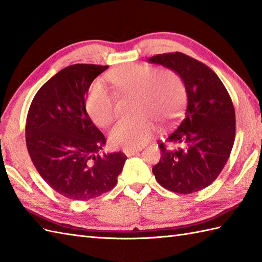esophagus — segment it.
I'll return each instance as SVG.
<instances>
[{"instance_id": "obj_1", "label": "esophagus", "mask_w": 262, "mask_h": 262, "mask_svg": "<svg viewBox=\"0 0 262 262\" xmlns=\"http://www.w3.org/2000/svg\"><path fill=\"white\" fill-rule=\"evenodd\" d=\"M138 152H140V148H126V149H124V153L127 155V157H132V155H135Z\"/></svg>"}]
</instances>
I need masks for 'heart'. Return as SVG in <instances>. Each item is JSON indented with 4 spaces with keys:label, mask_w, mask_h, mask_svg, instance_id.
<instances>
[{
    "label": "heart",
    "mask_w": 262,
    "mask_h": 262,
    "mask_svg": "<svg viewBox=\"0 0 262 262\" xmlns=\"http://www.w3.org/2000/svg\"><path fill=\"white\" fill-rule=\"evenodd\" d=\"M120 97L136 98L134 118L124 119L110 133L111 145L137 148L151 140L156 122L172 124L179 117L187 99L186 84L181 76L170 70L159 71L152 66L129 64L108 74ZM89 117L100 127H108L117 117V98L101 82L93 83L85 100Z\"/></svg>",
    "instance_id": "obj_1"
}]
</instances>
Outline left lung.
Masks as SVG:
<instances>
[{
	"mask_svg": "<svg viewBox=\"0 0 262 262\" xmlns=\"http://www.w3.org/2000/svg\"><path fill=\"white\" fill-rule=\"evenodd\" d=\"M181 76L187 107L176 129L160 142L155 179L172 192L188 194L213 183L230 158L235 140V110L220 77L207 65L176 52L148 58ZM168 143L179 145L171 149Z\"/></svg>",
	"mask_w": 262,
	"mask_h": 262,
	"instance_id": "left-lung-1",
	"label": "left lung"
}]
</instances>
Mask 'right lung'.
<instances>
[{"mask_svg": "<svg viewBox=\"0 0 262 262\" xmlns=\"http://www.w3.org/2000/svg\"><path fill=\"white\" fill-rule=\"evenodd\" d=\"M108 66L74 64L59 71L33 98L27 115L26 144L48 186L73 200L111 190L124 168L122 152L99 155L105 137L85 109L92 81Z\"/></svg>", "mask_w": 262, "mask_h": 262, "instance_id": "add662e5", "label": "right lung"}]
</instances>
